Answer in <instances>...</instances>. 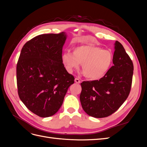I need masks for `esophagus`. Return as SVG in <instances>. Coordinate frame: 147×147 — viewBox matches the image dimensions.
<instances>
[{
  "label": "esophagus",
  "instance_id": "34e87169",
  "mask_svg": "<svg viewBox=\"0 0 147 147\" xmlns=\"http://www.w3.org/2000/svg\"><path fill=\"white\" fill-rule=\"evenodd\" d=\"M75 83H80V80H79V78H75Z\"/></svg>",
  "mask_w": 147,
  "mask_h": 147
}]
</instances>
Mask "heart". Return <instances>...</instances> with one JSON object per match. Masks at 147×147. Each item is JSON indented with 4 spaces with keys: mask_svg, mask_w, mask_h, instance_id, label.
I'll return each mask as SVG.
<instances>
[{
    "mask_svg": "<svg viewBox=\"0 0 147 147\" xmlns=\"http://www.w3.org/2000/svg\"><path fill=\"white\" fill-rule=\"evenodd\" d=\"M63 63L69 71L77 69L82 64L84 77L91 80H98L108 72L113 62L111 51L102 50L92 44H84L75 48L73 53L65 52L62 56Z\"/></svg>",
    "mask_w": 147,
    "mask_h": 147,
    "instance_id": "heart-1",
    "label": "heart"
}]
</instances>
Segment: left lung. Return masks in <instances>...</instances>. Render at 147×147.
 Returning <instances> with one entry per match:
<instances>
[{"label": "left lung", "instance_id": "8db88e82", "mask_svg": "<svg viewBox=\"0 0 147 147\" xmlns=\"http://www.w3.org/2000/svg\"><path fill=\"white\" fill-rule=\"evenodd\" d=\"M113 65L99 80L83 82L80 96L82 108L94 118L107 117L121 106L129 94L134 65L119 42L115 43Z\"/></svg>", "mask_w": 147, "mask_h": 147}]
</instances>
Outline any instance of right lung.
<instances>
[{"label":"right lung","instance_id":"add662e5","mask_svg":"<svg viewBox=\"0 0 147 147\" xmlns=\"http://www.w3.org/2000/svg\"><path fill=\"white\" fill-rule=\"evenodd\" d=\"M66 34H45L26 42L16 65L18 93L30 112L46 118L59 110L74 83L62 61Z\"/></svg>","mask_w":147,"mask_h":147}]
</instances>
